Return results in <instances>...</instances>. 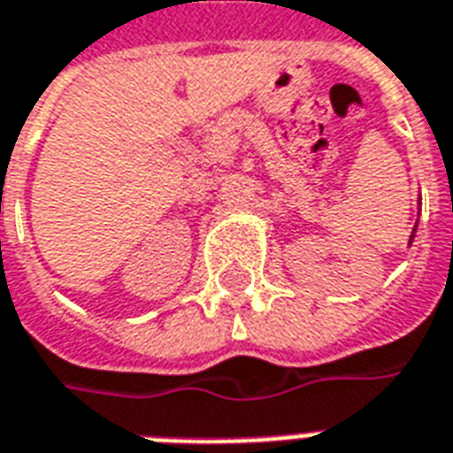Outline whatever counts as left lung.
I'll list each match as a JSON object with an SVG mask.
<instances>
[{
	"mask_svg": "<svg viewBox=\"0 0 453 453\" xmlns=\"http://www.w3.org/2000/svg\"><path fill=\"white\" fill-rule=\"evenodd\" d=\"M415 233H418V223H415V227H412V235H410V245H412V240H415Z\"/></svg>",
	"mask_w": 453,
	"mask_h": 453,
	"instance_id": "left-lung-1",
	"label": "left lung"
}]
</instances>
